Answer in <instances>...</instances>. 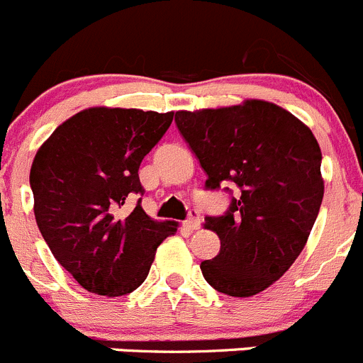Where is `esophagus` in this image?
<instances>
[{"label":"esophagus","mask_w":363,"mask_h":363,"mask_svg":"<svg viewBox=\"0 0 363 363\" xmlns=\"http://www.w3.org/2000/svg\"><path fill=\"white\" fill-rule=\"evenodd\" d=\"M184 225L188 229H191V231H195V229L201 228V215H199L197 209H189V216L186 218Z\"/></svg>","instance_id":"1"}]
</instances>
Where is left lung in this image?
Wrapping results in <instances>:
<instances>
[{"instance_id":"obj_1","label":"left lung","mask_w":363,"mask_h":363,"mask_svg":"<svg viewBox=\"0 0 363 363\" xmlns=\"http://www.w3.org/2000/svg\"><path fill=\"white\" fill-rule=\"evenodd\" d=\"M175 123L208 175L206 189L233 186L223 188L228 211L204 218L220 252L201 263L202 276L233 297L263 292L292 267L319 215V143L294 114L262 100L179 111Z\"/></svg>"}]
</instances>
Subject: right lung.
Here are the masks:
<instances>
[{"label": "right lung", "mask_w": 363, "mask_h": 363, "mask_svg": "<svg viewBox=\"0 0 363 363\" xmlns=\"http://www.w3.org/2000/svg\"><path fill=\"white\" fill-rule=\"evenodd\" d=\"M174 113L93 107L55 128L30 170L35 222L57 262L89 292L118 297L148 276L177 228L141 208L140 164ZM140 196L135 209L123 206Z\"/></svg>", "instance_id": "obj_1"}]
</instances>
